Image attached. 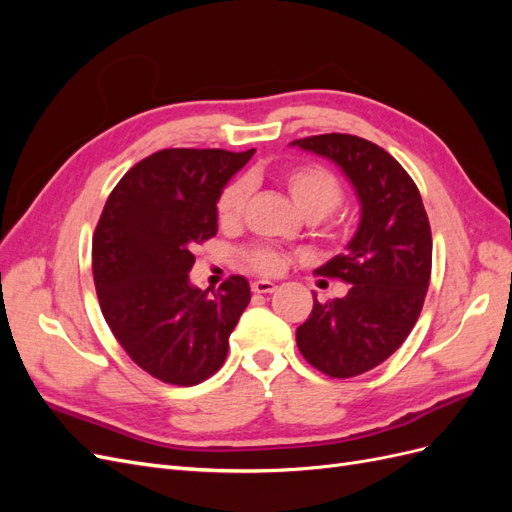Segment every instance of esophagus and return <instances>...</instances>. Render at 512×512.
<instances>
[{"label": "esophagus", "mask_w": 512, "mask_h": 512, "mask_svg": "<svg viewBox=\"0 0 512 512\" xmlns=\"http://www.w3.org/2000/svg\"><path fill=\"white\" fill-rule=\"evenodd\" d=\"M277 286L273 284V282H269V280H256V282H252V290L256 292V294H269V292H273Z\"/></svg>", "instance_id": "obj_1"}]
</instances>
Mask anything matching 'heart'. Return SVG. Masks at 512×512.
<instances>
[{
  "label": "heart",
  "instance_id": "1",
  "mask_svg": "<svg viewBox=\"0 0 512 512\" xmlns=\"http://www.w3.org/2000/svg\"><path fill=\"white\" fill-rule=\"evenodd\" d=\"M288 196L307 220H320L331 213L344 196V185L327 166L292 164L280 175ZM247 183L232 181L215 200V218L220 226L235 228L245 211ZM243 265L260 275H275L286 267V256L269 245H254L241 252Z\"/></svg>",
  "mask_w": 512,
  "mask_h": 512
}]
</instances>
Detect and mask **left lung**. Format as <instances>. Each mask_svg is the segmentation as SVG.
<instances>
[{
  "label": "left lung",
  "mask_w": 512,
  "mask_h": 512,
  "mask_svg": "<svg viewBox=\"0 0 512 512\" xmlns=\"http://www.w3.org/2000/svg\"><path fill=\"white\" fill-rule=\"evenodd\" d=\"M342 166L361 200L348 252L316 273L350 284L344 299H314L297 329L303 359L331 378L378 367L406 342L431 277V228L416 183L389 151L352 134L292 141Z\"/></svg>",
  "instance_id": "left-lung-1"
}]
</instances>
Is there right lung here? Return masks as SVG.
Wrapping results in <instances>:
<instances>
[{
    "label": "right lung",
    "instance_id": "add662e5",
    "mask_svg": "<svg viewBox=\"0 0 512 512\" xmlns=\"http://www.w3.org/2000/svg\"><path fill=\"white\" fill-rule=\"evenodd\" d=\"M254 151H156L121 177L102 209L91 243L102 316L130 359L160 382L211 378L250 303L241 275L209 292L190 286L188 273L194 247L218 232L215 200Z\"/></svg>",
    "mask_w": 512,
    "mask_h": 512
}]
</instances>
